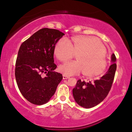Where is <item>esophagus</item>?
<instances>
[{
  "instance_id": "34e87169",
  "label": "esophagus",
  "mask_w": 132,
  "mask_h": 132,
  "mask_svg": "<svg viewBox=\"0 0 132 132\" xmlns=\"http://www.w3.org/2000/svg\"><path fill=\"white\" fill-rule=\"evenodd\" d=\"M70 78V76H66V75H63V79H69Z\"/></svg>"
}]
</instances>
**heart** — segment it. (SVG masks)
Masks as SVG:
<instances>
[{
    "instance_id": "heart-1",
    "label": "heart",
    "mask_w": 132,
    "mask_h": 132,
    "mask_svg": "<svg viewBox=\"0 0 132 132\" xmlns=\"http://www.w3.org/2000/svg\"><path fill=\"white\" fill-rule=\"evenodd\" d=\"M106 50L97 38L76 35L70 42L62 38L55 45L54 54L57 59L66 62L77 55V61L60 66L59 70L63 75L72 76L83 71L87 77L100 75L105 70L107 62Z\"/></svg>"
}]
</instances>
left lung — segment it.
<instances>
[{
    "instance_id": "obj_1",
    "label": "left lung",
    "mask_w": 132,
    "mask_h": 132,
    "mask_svg": "<svg viewBox=\"0 0 132 132\" xmlns=\"http://www.w3.org/2000/svg\"><path fill=\"white\" fill-rule=\"evenodd\" d=\"M115 55H111L112 64L106 74L94 82L81 81L79 80L73 89V95L75 101L85 108H90L97 105L106 98L111 90L117 70Z\"/></svg>"
}]
</instances>
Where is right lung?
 I'll list each match as a JSON object with an SVG mask.
<instances>
[{"mask_svg":"<svg viewBox=\"0 0 132 132\" xmlns=\"http://www.w3.org/2000/svg\"><path fill=\"white\" fill-rule=\"evenodd\" d=\"M64 34L61 31L42 28L22 43L15 62V77L20 91L31 103L41 105L54 95L63 79L53 70L54 48Z\"/></svg>","mask_w":132,"mask_h":132,"instance_id":"add662e5","label":"right lung"}]
</instances>
